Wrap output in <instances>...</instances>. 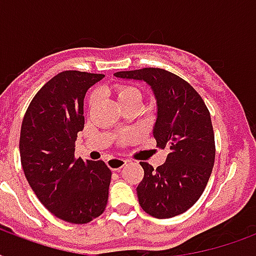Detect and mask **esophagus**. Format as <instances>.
<instances>
[{
	"label": "esophagus",
	"mask_w": 256,
	"mask_h": 256,
	"mask_svg": "<svg viewBox=\"0 0 256 256\" xmlns=\"http://www.w3.org/2000/svg\"><path fill=\"white\" fill-rule=\"evenodd\" d=\"M126 164H128V160H124V158H110V160H108V166L112 171L120 170Z\"/></svg>",
	"instance_id": "1"
}]
</instances>
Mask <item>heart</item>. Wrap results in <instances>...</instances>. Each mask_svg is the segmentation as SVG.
Wrapping results in <instances>:
<instances>
[{
    "label": "heart",
    "instance_id": "obj_1",
    "mask_svg": "<svg viewBox=\"0 0 256 256\" xmlns=\"http://www.w3.org/2000/svg\"><path fill=\"white\" fill-rule=\"evenodd\" d=\"M116 100L120 106H124L126 104H132V102H140L142 100V96L138 88H132V86H118L116 88ZM96 100V96H90V102Z\"/></svg>",
    "mask_w": 256,
    "mask_h": 256
}]
</instances>
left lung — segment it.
<instances>
[{
	"label": "left lung",
	"instance_id": "left-lung-1",
	"mask_svg": "<svg viewBox=\"0 0 256 256\" xmlns=\"http://www.w3.org/2000/svg\"><path fill=\"white\" fill-rule=\"evenodd\" d=\"M114 76L150 86L156 100L152 136L168 152L166 162L156 168L140 162L144 171L136 187L140 207L158 219L183 214L202 195L214 166L210 112L195 88L168 70L144 68Z\"/></svg>",
	"mask_w": 256,
	"mask_h": 256
}]
</instances>
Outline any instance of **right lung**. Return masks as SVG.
<instances>
[{
  "mask_svg": "<svg viewBox=\"0 0 256 256\" xmlns=\"http://www.w3.org/2000/svg\"><path fill=\"white\" fill-rule=\"evenodd\" d=\"M104 74L66 70L36 94L21 126L20 154L25 176L40 202L57 218L82 224L106 208L112 171L102 160L74 158L84 130L86 92Z\"/></svg>",
  "mask_w": 256,
  "mask_h": 256,
  "instance_id": "1",
  "label": "right lung"
}]
</instances>
